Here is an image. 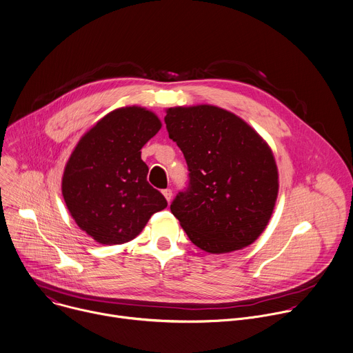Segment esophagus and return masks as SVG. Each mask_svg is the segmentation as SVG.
Masks as SVG:
<instances>
[{"mask_svg":"<svg viewBox=\"0 0 353 353\" xmlns=\"http://www.w3.org/2000/svg\"><path fill=\"white\" fill-rule=\"evenodd\" d=\"M162 194L165 195L166 201H168V202H170V199H172V195H173L172 190H170V188H166V190H163V191H162Z\"/></svg>","mask_w":353,"mask_h":353,"instance_id":"1","label":"esophagus"}]
</instances>
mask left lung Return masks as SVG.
<instances>
[{"instance_id":"8db88e82","label":"left lung","mask_w":353,"mask_h":353,"mask_svg":"<svg viewBox=\"0 0 353 353\" xmlns=\"http://www.w3.org/2000/svg\"><path fill=\"white\" fill-rule=\"evenodd\" d=\"M165 123L188 168L187 185L170 205L188 239L210 254L252 244L279 192L268 144L239 116L212 105L170 108Z\"/></svg>"}]
</instances>
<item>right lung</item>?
<instances>
[{
	"label": "right lung",
	"mask_w": 353,
	"mask_h": 353,
	"mask_svg": "<svg viewBox=\"0 0 353 353\" xmlns=\"http://www.w3.org/2000/svg\"><path fill=\"white\" fill-rule=\"evenodd\" d=\"M144 108L108 113L70 155L62 194L77 225L95 241L112 245L136 239L168 201L148 181L141 148L161 129Z\"/></svg>",
	"instance_id": "add662e5"
}]
</instances>
